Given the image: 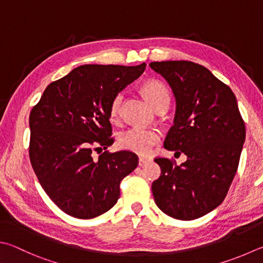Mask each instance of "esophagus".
I'll return each instance as SVG.
<instances>
[{
  "label": "esophagus",
  "instance_id": "obj_1",
  "mask_svg": "<svg viewBox=\"0 0 263 263\" xmlns=\"http://www.w3.org/2000/svg\"><path fill=\"white\" fill-rule=\"evenodd\" d=\"M150 160H151L150 158L140 157V158H138V165H140V166H143V165H145V163H146L147 161H150Z\"/></svg>",
  "mask_w": 263,
  "mask_h": 263
}]
</instances>
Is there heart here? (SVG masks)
I'll return each instance as SVG.
<instances>
[{
  "label": "heart",
  "mask_w": 263,
  "mask_h": 263,
  "mask_svg": "<svg viewBox=\"0 0 263 263\" xmlns=\"http://www.w3.org/2000/svg\"><path fill=\"white\" fill-rule=\"evenodd\" d=\"M143 95L150 102L156 110L161 107H168L170 104V92L167 87L159 80H147L141 87ZM123 101V93L118 92L112 97L108 115L111 121L117 122L120 117L121 104ZM160 138V134L156 129H148L142 127H132L129 129L122 132L119 136V145L126 150L138 153V155H147L152 150Z\"/></svg>",
  "instance_id": "obj_1"
}]
</instances>
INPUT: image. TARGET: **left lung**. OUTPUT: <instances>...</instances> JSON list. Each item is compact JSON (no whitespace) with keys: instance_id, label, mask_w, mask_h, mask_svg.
Masks as SVG:
<instances>
[{"instance_id":"1","label":"left lung","mask_w":263,"mask_h":263,"mask_svg":"<svg viewBox=\"0 0 263 263\" xmlns=\"http://www.w3.org/2000/svg\"><path fill=\"white\" fill-rule=\"evenodd\" d=\"M174 92L176 113L163 146L187 157L180 166L157 157L161 174L152 183L157 206L190 221L216 209L229 190L245 142L236 96L206 67L187 61L150 63Z\"/></svg>"}]
</instances>
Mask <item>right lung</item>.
<instances>
[{
    "mask_svg": "<svg viewBox=\"0 0 263 263\" xmlns=\"http://www.w3.org/2000/svg\"><path fill=\"white\" fill-rule=\"evenodd\" d=\"M145 66H79L51 82L33 106L29 159L43 190L66 214L92 219L111 210L122 178L137 167L134 152L106 150L115 142L108 106ZM98 148L104 151L93 158Z\"/></svg>",
    "mask_w": 263,
    "mask_h": 263,
    "instance_id": "add662e5",
    "label": "right lung"
}]
</instances>
